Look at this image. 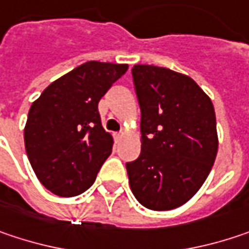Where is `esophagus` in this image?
<instances>
[{
	"label": "esophagus",
	"instance_id": "obj_1",
	"mask_svg": "<svg viewBox=\"0 0 249 249\" xmlns=\"http://www.w3.org/2000/svg\"><path fill=\"white\" fill-rule=\"evenodd\" d=\"M115 138H117V140H121V138H123V132H118V134H115Z\"/></svg>",
	"mask_w": 249,
	"mask_h": 249
}]
</instances>
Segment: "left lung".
Here are the masks:
<instances>
[{"label": "left lung", "mask_w": 249, "mask_h": 249, "mask_svg": "<svg viewBox=\"0 0 249 249\" xmlns=\"http://www.w3.org/2000/svg\"><path fill=\"white\" fill-rule=\"evenodd\" d=\"M141 108V154L126 162L131 191L154 211L181 207L196 194L218 151L214 105L188 75L134 65Z\"/></svg>", "instance_id": "1"}]
</instances>
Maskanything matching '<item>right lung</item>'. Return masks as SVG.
Here are the masks:
<instances>
[{"mask_svg":"<svg viewBox=\"0 0 249 249\" xmlns=\"http://www.w3.org/2000/svg\"><path fill=\"white\" fill-rule=\"evenodd\" d=\"M128 70L88 61L48 85L33 102L24 129L25 151L39 182L59 196L85 192L112 152L98 102Z\"/></svg>","mask_w":249,"mask_h":249,"instance_id":"1","label":"right lung"}]
</instances>
